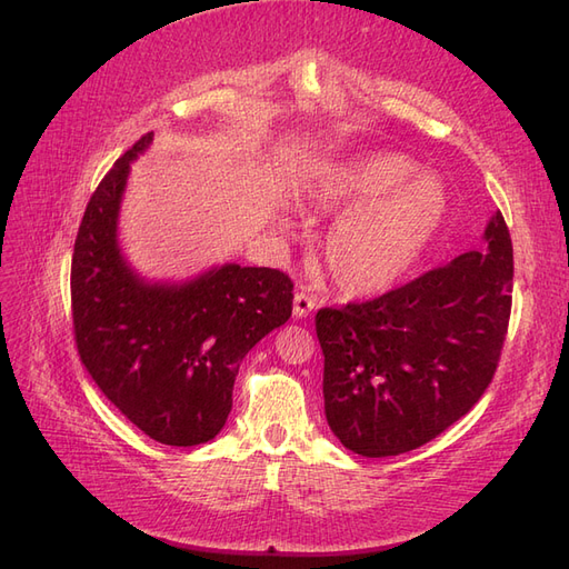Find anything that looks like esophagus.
Returning <instances> with one entry per match:
<instances>
[{"mask_svg": "<svg viewBox=\"0 0 569 569\" xmlns=\"http://www.w3.org/2000/svg\"><path fill=\"white\" fill-rule=\"evenodd\" d=\"M315 308H317V298L312 293H308V290H298L293 298V315L298 319H302V317H308Z\"/></svg>", "mask_w": 569, "mask_h": 569, "instance_id": "obj_1", "label": "esophagus"}]
</instances>
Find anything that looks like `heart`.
Returning <instances> with one entry per match:
<instances>
[{"label":"heart","instance_id":"1","mask_svg":"<svg viewBox=\"0 0 569 569\" xmlns=\"http://www.w3.org/2000/svg\"><path fill=\"white\" fill-rule=\"evenodd\" d=\"M317 207L346 213L327 242V269L341 293L382 296L423 257L447 216L442 182L401 153H368L339 168Z\"/></svg>","mask_w":569,"mask_h":569}]
</instances>
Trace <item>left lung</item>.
<instances>
[{
  "mask_svg": "<svg viewBox=\"0 0 569 569\" xmlns=\"http://www.w3.org/2000/svg\"><path fill=\"white\" fill-rule=\"evenodd\" d=\"M512 276V238L495 213L480 250L372 300L317 312L325 416L346 449L397 457L473 409L502 356Z\"/></svg>",
  "mask_w": 569,
  "mask_h": 569,
  "instance_id": "obj_1",
  "label": "left lung"
}]
</instances>
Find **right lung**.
Masks as SVG:
<instances>
[{
  "label": "right lung",
  "mask_w": 569,
  "mask_h": 569,
  "mask_svg": "<svg viewBox=\"0 0 569 569\" xmlns=\"http://www.w3.org/2000/svg\"><path fill=\"white\" fill-rule=\"evenodd\" d=\"M114 160L83 211L71 254V327L81 366L118 411L170 447L209 442L226 426L242 358L293 312V281L228 264L184 286H149L120 257L114 226L129 160Z\"/></svg>",
  "instance_id": "right-lung-1"
}]
</instances>
